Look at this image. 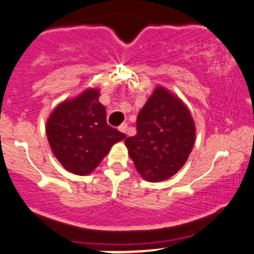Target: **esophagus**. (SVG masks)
<instances>
[{
  "label": "esophagus",
  "mask_w": 254,
  "mask_h": 254,
  "mask_svg": "<svg viewBox=\"0 0 254 254\" xmlns=\"http://www.w3.org/2000/svg\"><path fill=\"white\" fill-rule=\"evenodd\" d=\"M119 131H122L123 133H125V135H127V124H122V125H119Z\"/></svg>",
  "instance_id": "1"
}]
</instances>
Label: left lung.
Here are the masks:
<instances>
[{
    "mask_svg": "<svg viewBox=\"0 0 254 254\" xmlns=\"http://www.w3.org/2000/svg\"><path fill=\"white\" fill-rule=\"evenodd\" d=\"M136 129L125 146L142 178L160 182L182 169L193 149L195 124L180 97L157 86L138 113Z\"/></svg>",
    "mask_w": 254,
    "mask_h": 254,
    "instance_id": "left-lung-1",
    "label": "left lung"
}]
</instances>
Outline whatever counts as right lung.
Listing matches in <instances>:
<instances>
[{
  "mask_svg": "<svg viewBox=\"0 0 254 254\" xmlns=\"http://www.w3.org/2000/svg\"><path fill=\"white\" fill-rule=\"evenodd\" d=\"M99 96V89H86L58 105L47 121L53 154L67 171L79 176L94 171L111 147L127 137L107 124L106 108Z\"/></svg>",
  "mask_w": 254,
  "mask_h": 254,
  "instance_id": "1",
  "label": "right lung"
}]
</instances>
